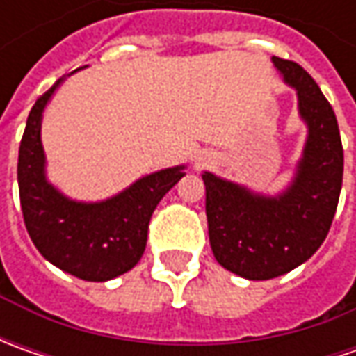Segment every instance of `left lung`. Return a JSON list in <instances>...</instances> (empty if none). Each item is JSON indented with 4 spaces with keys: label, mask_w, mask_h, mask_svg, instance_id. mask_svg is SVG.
Wrapping results in <instances>:
<instances>
[{
    "label": "left lung",
    "mask_w": 356,
    "mask_h": 356,
    "mask_svg": "<svg viewBox=\"0 0 356 356\" xmlns=\"http://www.w3.org/2000/svg\"><path fill=\"white\" fill-rule=\"evenodd\" d=\"M297 89L309 138L293 186L280 198L253 196L204 174L210 245L218 264L239 277L264 281L291 271L321 248L343 186V144L333 106L295 61L273 57Z\"/></svg>",
    "instance_id": "8db88e82"
}]
</instances>
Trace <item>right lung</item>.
I'll use <instances>...</instances> for the list:
<instances>
[{"mask_svg":"<svg viewBox=\"0 0 356 356\" xmlns=\"http://www.w3.org/2000/svg\"><path fill=\"white\" fill-rule=\"evenodd\" d=\"M61 76L43 92L27 117L19 144L17 182L23 222L39 253L63 271L85 281H108L138 264L158 202L184 176V166L150 174L101 204H76L43 176L41 117Z\"/></svg>","mask_w":356,"mask_h":356,"instance_id":"obj_1","label":"right lung"}]
</instances>
